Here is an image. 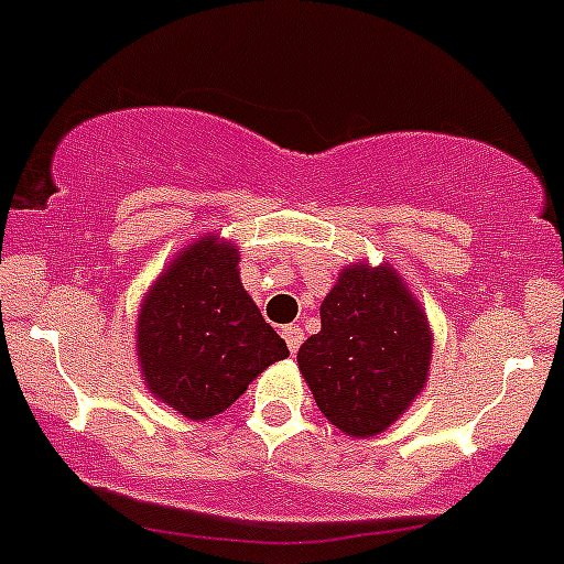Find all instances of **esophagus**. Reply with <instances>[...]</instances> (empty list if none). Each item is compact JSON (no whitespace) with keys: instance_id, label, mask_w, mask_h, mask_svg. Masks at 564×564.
I'll return each mask as SVG.
<instances>
[{"instance_id":"1","label":"esophagus","mask_w":564,"mask_h":564,"mask_svg":"<svg viewBox=\"0 0 564 564\" xmlns=\"http://www.w3.org/2000/svg\"><path fill=\"white\" fill-rule=\"evenodd\" d=\"M282 338H285L288 349H291V352H296L299 346H302V340H304V333H302V327H299V324H288V327H282Z\"/></svg>"}]
</instances>
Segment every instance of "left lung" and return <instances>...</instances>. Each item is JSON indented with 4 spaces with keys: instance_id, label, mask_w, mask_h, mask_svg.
I'll list each match as a JSON object with an SVG mask.
<instances>
[{
    "instance_id": "left-lung-1",
    "label": "left lung",
    "mask_w": 564,
    "mask_h": 564,
    "mask_svg": "<svg viewBox=\"0 0 564 564\" xmlns=\"http://www.w3.org/2000/svg\"><path fill=\"white\" fill-rule=\"evenodd\" d=\"M433 329L391 262L340 268L322 302V333L299 349V371L322 413L352 438L389 431L425 391Z\"/></svg>"
}]
</instances>
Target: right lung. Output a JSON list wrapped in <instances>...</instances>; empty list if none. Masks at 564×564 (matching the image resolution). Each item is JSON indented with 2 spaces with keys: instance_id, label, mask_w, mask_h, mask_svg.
Returning a JSON list of instances; mask_svg holds the SVG:
<instances>
[{
  "instance_id": "add662e5",
  "label": "right lung",
  "mask_w": 564,
  "mask_h": 564,
  "mask_svg": "<svg viewBox=\"0 0 564 564\" xmlns=\"http://www.w3.org/2000/svg\"><path fill=\"white\" fill-rule=\"evenodd\" d=\"M237 262V242L200 235L164 265L139 304L144 389L193 422L224 413L251 380L291 355L242 288Z\"/></svg>"
}]
</instances>
